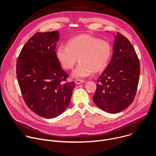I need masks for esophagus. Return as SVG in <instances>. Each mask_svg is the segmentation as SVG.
<instances>
[{"instance_id":"esophagus-1","label":"esophagus","mask_w":156,"mask_h":156,"mask_svg":"<svg viewBox=\"0 0 156 156\" xmlns=\"http://www.w3.org/2000/svg\"><path fill=\"white\" fill-rule=\"evenodd\" d=\"M75 83H76V84H81V83H84V81L81 80H76L75 81Z\"/></svg>"}]
</instances>
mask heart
<instances>
[{
	"instance_id": "heart-1",
	"label": "heart",
	"mask_w": 156,
	"mask_h": 156,
	"mask_svg": "<svg viewBox=\"0 0 156 156\" xmlns=\"http://www.w3.org/2000/svg\"><path fill=\"white\" fill-rule=\"evenodd\" d=\"M110 43L100 38L83 34L70 40L67 46L61 45L56 51V58L66 69H73L78 60L80 63L72 72L76 78H85L92 72H100L108 64L112 56Z\"/></svg>"
}]
</instances>
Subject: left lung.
Instances as JSON below:
<instances>
[{
  "label": "left lung",
  "instance_id": "left-lung-1",
  "mask_svg": "<svg viewBox=\"0 0 156 156\" xmlns=\"http://www.w3.org/2000/svg\"><path fill=\"white\" fill-rule=\"evenodd\" d=\"M140 74V61L133 45L118 32L112 60L97 80L94 103L108 113L123 111L135 98Z\"/></svg>",
  "mask_w": 156,
  "mask_h": 156
}]
</instances>
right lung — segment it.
<instances>
[{
	"label": "right lung",
	"instance_id": "1",
	"mask_svg": "<svg viewBox=\"0 0 156 156\" xmlns=\"http://www.w3.org/2000/svg\"><path fill=\"white\" fill-rule=\"evenodd\" d=\"M57 30L37 32L22 48L16 62V77L27 106L38 115L54 118L69 106L74 81L66 82L55 48Z\"/></svg>",
	"mask_w": 156,
	"mask_h": 156
}]
</instances>
